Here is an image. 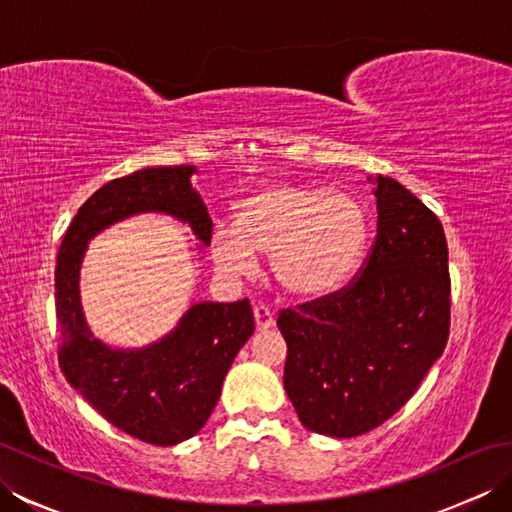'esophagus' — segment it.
Wrapping results in <instances>:
<instances>
[{"label": "esophagus", "mask_w": 512, "mask_h": 512, "mask_svg": "<svg viewBox=\"0 0 512 512\" xmlns=\"http://www.w3.org/2000/svg\"><path fill=\"white\" fill-rule=\"evenodd\" d=\"M255 323H257V330L264 332L270 330L275 325V314L270 312L266 306H255Z\"/></svg>", "instance_id": "1"}]
</instances>
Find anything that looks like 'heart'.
Masks as SVG:
<instances>
[{
	"mask_svg": "<svg viewBox=\"0 0 512 512\" xmlns=\"http://www.w3.org/2000/svg\"><path fill=\"white\" fill-rule=\"evenodd\" d=\"M367 213L356 198L317 184L270 182L235 204V224L211 233L215 266L231 277L253 275L257 250H270L277 284L301 299L341 290L367 246Z\"/></svg>",
	"mask_w": 512,
	"mask_h": 512,
	"instance_id": "heart-1",
	"label": "heart"
}]
</instances>
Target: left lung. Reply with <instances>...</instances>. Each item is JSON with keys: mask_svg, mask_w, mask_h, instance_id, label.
Returning <instances> with one entry per match:
<instances>
[{"mask_svg": "<svg viewBox=\"0 0 512 512\" xmlns=\"http://www.w3.org/2000/svg\"><path fill=\"white\" fill-rule=\"evenodd\" d=\"M374 184L372 253L350 286L279 312L284 387L306 429L354 438L416 394L449 339L451 279L442 224L394 178Z\"/></svg>", "mask_w": 512, "mask_h": 512, "instance_id": "1", "label": "left lung"}]
</instances>
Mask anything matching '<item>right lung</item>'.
Masks as SVG:
<instances>
[{
  "mask_svg": "<svg viewBox=\"0 0 512 512\" xmlns=\"http://www.w3.org/2000/svg\"><path fill=\"white\" fill-rule=\"evenodd\" d=\"M193 173V165L151 167L103 184L74 215L54 270L65 378L114 427L158 447L193 438L209 420L228 367L255 332L250 303H191L160 341L118 350L96 339L85 321L79 275L90 239L138 213L176 217L209 246L213 222L191 187Z\"/></svg>",
  "mask_w": 512,
  "mask_h": 512,
  "instance_id": "obj_1",
  "label": "right lung"
}]
</instances>
